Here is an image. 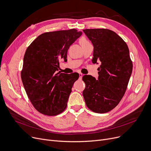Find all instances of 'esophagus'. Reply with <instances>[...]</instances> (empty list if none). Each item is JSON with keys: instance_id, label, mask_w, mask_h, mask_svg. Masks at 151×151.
Instances as JSON below:
<instances>
[{"instance_id": "1", "label": "esophagus", "mask_w": 151, "mask_h": 151, "mask_svg": "<svg viewBox=\"0 0 151 151\" xmlns=\"http://www.w3.org/2000/svg\"><path fill=\"white\" fill-rule=\"evenodd\" d=\"M83 75L81 73H79V76H80V78H82Z\"/></svg>"}]
</instances>
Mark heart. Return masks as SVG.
Returning a JSON list of instances; mask_svg holds the SVG:
<instances>
[{"mask_svg":"<svg viewBox=\"0 0 151 151\" xmlns=\"http://www.w3.org/2000/svg\"><path fill=\"white\" fill-rule=\"evenodd\" d=\"M80 43L81 45V46H85L86 45H88L89 44V42L88 40V39L85 37H82L80 39Z\"/></svg>","mask_w":151,"mask_h":151,"instance_id":"b5f03b06","label":"heart"}]
</instances>
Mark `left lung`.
<instances>
[{"mask_svg":"<svg viewBox=\"0 0 151 151\" xmlns=\"http://www.w3.org/2000/svg\"><path fill=\"white\" fill-rule=\"evenodd\" d=\"M93 46V63H100L97 80L84 75L83 92L86 106L97 113L114 109L124 96L132 72L129 50L124 40L106 29L83 30Z\"/></svg>","mask_w":151,"mask_h":151,"instance_id":"1","label":"left lung"}]
</instances>
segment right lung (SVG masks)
<instances>
[{
    "label": "right lung",
    "instance_id": "1",
    "mask_svg": "<svg viewBox=\"0 0 151 151\" xmlns=\"http://www.w3.org/2000/svg\"><path fill=\"white\" fill-rule=\"evenodd\" d=\"M82 34L76 29L45 32L27 48L21 79L27 96L42 114L56 116L64 111L79 74L56 73L59 62L67 61L70 45Z\"/></svg>",
    "mask_w": 151,
    "mask_h": 151
}]
</instances>
